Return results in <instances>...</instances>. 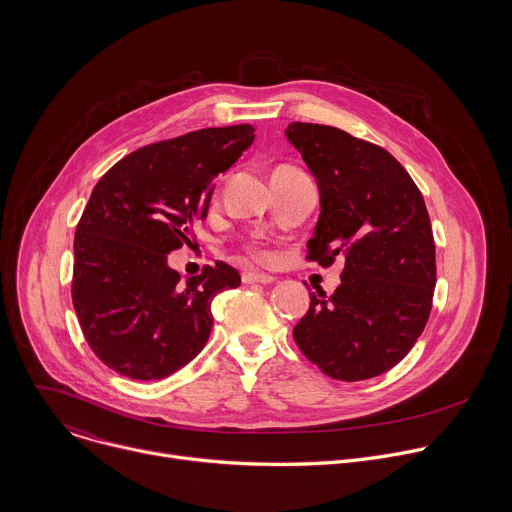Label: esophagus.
I'll use <instances>...</instances> for the list:
<instances>
[{
  "label": "esophagus",
  "instance_id": "1",
  "mask_svg": "<svg viewBox=\"0 0 512 512\" xmlns=\"http://www.w3.org/2000/svg\"><path fill=\"white\" fill-rule=\"evenodd\" d=\"M243 281H245V283H273L275 277H273V275H267V273L251 271V273H245V275H243Z\"/></svg>",
  "mask_w": 512,
  "mask_h": 512
}]
</instances>
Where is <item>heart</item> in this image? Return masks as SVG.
I'll return each instance as SVG.
<instances>
[{
    "instance_id": "1",
    "label": "heart",
    "mask_w": 512,
    "mask_h": 512,
    "mask_svg": "<svg viewBox=\"0 0 512 512\" xmlns=\"http://www.w3.org/2000/svg\"><path fill=\"white\" fill-rule=\"evenodd\" d=\"M281 168H287V166H281ZM281 168H277V170H281ZM259 255H261V257H263V259H267V257H269V255H267V253H259Z\"/></svg>"
}]
</instances>
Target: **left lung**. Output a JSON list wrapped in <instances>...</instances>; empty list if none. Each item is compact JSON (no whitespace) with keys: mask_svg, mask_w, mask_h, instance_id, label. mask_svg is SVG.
Instances as JSON below:
<instances>
[{"mask_svg":"<svg viewBox=\"0 0 512 512\" xmlns=\"http://www.w3.org/2000/svg\"><path fill=\"white\" fill-rule=\"evenodd\" d=\"M289 143L318 182L308 259L344 257L332 296H310L294 328L300 350L338 381L373 379L413 348L433 300L435 247L423 196L383 148L318 123H289Z\"/></svg>","mask_w":512,"mask_h":512,"instance_id":"obj_1","label":"left lung"}]
</instances>
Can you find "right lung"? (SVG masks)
Wrapping results in <instances>:
<instances>
[{"label":"right lung","mask_w":512,"mask_h":512,"mask_svg":"<svg viewBox=\"0 0 512 512\" xmlns=\"http://www.w3.org/2000/svg\"><path fill=\"white\" fill-rule=\"evenodd\" d=\"M253 139L249 123L190 131L131 152L97 182L75 233L72 306L115 373L164 379L204 348L214 296L239 287L241 275L216 261L182 281L168 255L194 241L214 178Z\"/></svg>","instance_id":"obj_1"}]
</instances>
